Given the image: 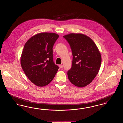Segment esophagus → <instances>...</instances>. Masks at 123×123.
<instances>
[{"instance_id":"1","label":"esophagus","mask_w":123,"mask_h":123,"mask_svg":"<svg viewBox=\"0 0 123 123\" xmlns=\"http://www.w3.org/2000/svg\"><path fill=\"white\" fill-rule=\"evenodd\" d=\"M63 66L62 64H61V65H59V67H60V68H63Z\"/></svg>"}]
</instances>
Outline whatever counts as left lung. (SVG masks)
<instances>
[{"label":"left lung","mask_w":123,"mask_h":123,"mask_svg":"<svg viewBox=\"0 0 123 123\" xmlns=\"http://www.w3.org/2000/svg\"><path fill=\"white\" fill-rule=\"evenodd\" d=\"M71 48L73 59L68 71L69 80L78 87L89 84L98 74L102 59L98 47L90 37L81 33L63 36Z\"/></svg>","instance_id":"obj_1"}]
</instances>
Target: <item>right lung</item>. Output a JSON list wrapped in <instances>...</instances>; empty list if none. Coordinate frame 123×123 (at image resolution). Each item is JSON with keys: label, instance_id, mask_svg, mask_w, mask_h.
I'll use <instances>...</instances> for the list:
<instances>
[{"label": "right lung", "instance_id": "obj_1", "mask_svg": "<svg viewBox=\"0 0 123 123\" xmlns=\"http://www.w3.org/2000/svg\"><path fill=\"white\" fill-rule=\"evenodd\" d=\"M59 37L55 33H40L30 38L24 47L22 68L28 78L39 87L51 82L59 69L53 56V46Z\"/></svg>", "mask_w": 123, "mask_h": 123}]
</instances>
